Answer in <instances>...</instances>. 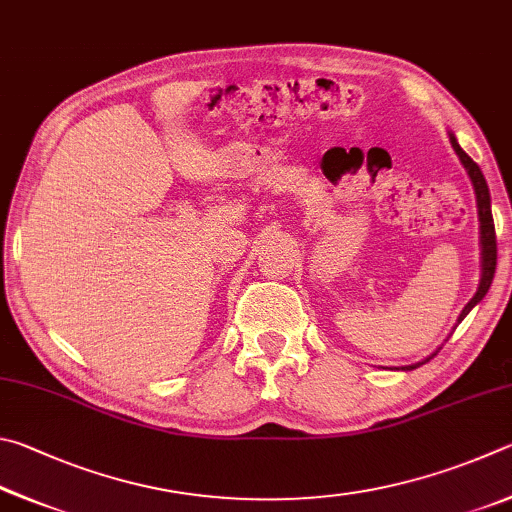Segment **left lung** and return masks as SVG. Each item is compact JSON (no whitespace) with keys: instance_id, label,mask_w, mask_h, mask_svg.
Here are the masks:
<instances>
[{"instance_id":"8db88e82","label":"left lung","mask_w":512,"mask_h":512,"mask_svg":"<svg viewBox=\"0 0 512 512\" xmlns=\"http://www.w3.org/2000/svg\"><path fill=\"white\" fill-rule=\"evenodd\" d=\"M450 134V143L456 155H459L461 164L465 168V173H468L470 182L474 186V195H477V211H479V231H481V238H479V245H481V279H479V288L477 292H474V297L465 303V308L461 310L459 319H456V326L461 324V321L470 315V310L477 306V303L483 301V297H486L490 285H492V279H495V270H497V236H495V222H492V209H490V191H488V184H486V177H483L481 168L474 164V161L468 157V152H465L459 141H456L454 132H447ZM454 326V328H456ZM452 328V330H454ZM447 342V339H445ZM441 351V346L436 348V351L432 355H427L423 362H416V364H409V366H402V371H414L418 369V366H423L425 362L432 360V357Z\"/></svg>"}]
</instances>
